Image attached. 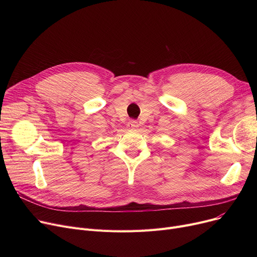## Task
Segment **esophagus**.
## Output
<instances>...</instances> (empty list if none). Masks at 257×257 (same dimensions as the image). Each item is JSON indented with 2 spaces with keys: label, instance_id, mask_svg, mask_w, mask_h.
Wrapping results in <instances>:
<instances>
[{
  "label": "esophagus",
  "instance_id": "obj_1",
  "mask_svg": "<svg viewBox=\"0 0 257 257\" xmlns=\"http://www.w3.org/2000/svg\"><path fill=\"white\" fill-rule=\"evenodd\" d=\"M140 127L139 125V121L136 120V119H131L129 123H128V128L131 129V130H134V129H138Z\"/></svg>",
  "mask_w": 257,
  "mask_h": 257
}]
</instances>
